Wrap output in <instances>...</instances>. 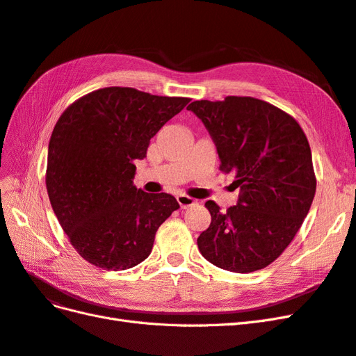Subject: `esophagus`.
<instances>
[{
	"mask_svg": "<svg viewBox=\"0 0 356 356\" xmlns=\"http://www.w3.org/2000/svg\"><path fill=\"white\" fill-rule=\"evenodd\" d=\"M177 200H178V203H179L181 209H187V208L193 207V204L196 203L195 199L190 197V196H186V195H178V196H177Z\"/></svg>",
	"mask_w": 356,
	"mask_h": 356,
	"instance_id": "esophagus-1",
	"label": "esophagus"
}]
</instances>
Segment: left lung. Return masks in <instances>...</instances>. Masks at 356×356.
Segmentation results:
<instances>
[{
    "label": "left lung",
    "instance_id": "left-lung-1",
    "mask_svg": "<svg viewBox=\"0 0 356 356\" xmlns=\"http://www.w3.org/2000/svg\"><path fill=\"white\" fill-rule=\"evenodd\" d=\"M187 110L208 129L220 170L234 177L236 207H204L211 224L197 238L209 263L234 273L260 270L294 239L314 202L316 178L303 129L277 106L251 96L195 101Z\"/></svg>",
    "mask_w": 356,
    "mask_h": 356
}]
</instances>
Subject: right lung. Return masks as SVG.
Listing matches in <instances>:
<instances>
[{
    "mask_svg": "<svg viewBox=\"0 0 356 356\" xmlns=\"http://www.w3.org/2000/svg\"><path fill=\"white\" fill-rule=\"evenodd\" d=\"M190 98L104 88L62 113L49 143L46 187L74 250L105 270L135 267L153 250L160 224L179 208L168 193L134 186V160Z\"/></svg>",
    "mask_w": 356,
    "mask_h": 356,
    "instance_id": "obj_1",
    "label": "right lung"
}]
</instances>
